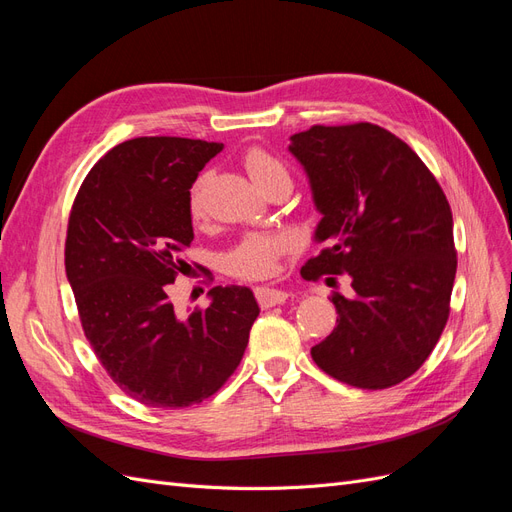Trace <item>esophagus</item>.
<instances>
[{
	"instance_id": "1",
	"label": "esophagus",
	"mask_w": 512,
	"mask_h": 512,
	"mask_svg": "<svg viewBox=\"0 0 512 512\" xmlns=\"http://www.w3.org/2000/svg\"><path fill=\"white\" fill-rule=\"evenodd\" d=\"M288 299V292L280 288H269V286H260L256 288V301L262 309H269L273 305H282Z\"/></svg>"
}]
</instances>
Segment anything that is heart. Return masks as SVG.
<instances>
[{
    "label": "heart",
    "mask_w": 512,
    "mask_h": 512,
    "mask_svg": "<svg viewBox=\"0 0 512 512\" xmlns=\"http://www.w3.org/2000/svg\"><path fill=\"white\" fill-rule=\"evenodd\" d=\"M243 168L260 190H265L275 179H288L286 164L273 156L271 151L262 147H250L241 156ZM203 185L205 179L200 177L190 190V213L192 218H203ZM294 247V239L286 232H247L224 256V267L230 275L241 280H265L277 269V260Z\"/></svg>",
    "instance_id": "1"
}]
</instances>
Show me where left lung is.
<instances>
[{
  "instance_id": "1",
  "label": "left lung",
  "mask_w": 512,
  "mask_h": 512,
  "mask_svg": "<svg viewBox=\"0 0 512 512\" xmlns=\"http://www.w3.org/2000/svg\"><path fill=\"white\" fill-rule=\"evenodd\" d=\"M290 141L322 213L324 247L301 275L346 273L354 290L331 297L337 324L312 359L356 389H389L427 361L446 327L457 273L451 205L423 160L374 123L312 126Z\"/></svg>"
}]
</instances>
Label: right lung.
Segmentation results:
<instances>
[{
	"mask_svg": "<svg viewBox=\"0 0 512 512\" xmlns=\"http://www.w3.org/2000/svg\"><path fill=\"white\" fill-rule=\"evenodd\" d=\"M222 143L141 136L89 170L68 220L66 275L85 337L132 399L177 410L235 374L260 309L245 286H215L179 318L170 284L194 239L190 188Z\"/></svg>",
	"mask_w": 512,
	"mask_h": 512,
	"instance_id": "obj_1",
	"label": "right lung"
}]
</instances>
